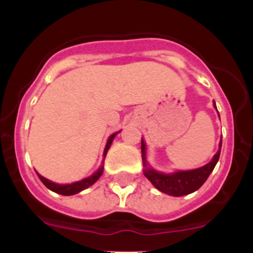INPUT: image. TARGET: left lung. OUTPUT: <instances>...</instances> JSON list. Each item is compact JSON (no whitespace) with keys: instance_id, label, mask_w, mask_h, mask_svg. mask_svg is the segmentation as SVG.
I'll use <instances>...</instances> for the list:
<instances>
[{"instance_id":"left-lung-1","label":"left lung","mask_w":253,"mask_h":253,"mask_svg":"<svg viewBox=\"0 0 253 253\" xmlns=\"http://www.w3.org/2000/svg\"><path fill=\"white\" fill-rule=\"evenodd\" d=\"M220 148H222V140L219 143V151L216 152L213 160L200 169H191V171H177L171 175H166V173H160V172L154 171L151 167L147 166L146 144L142 139V160L143 166H144L143 172H144V176L153 184V186L162 193L169 194L171 196L187 195V194L196 191L199 187H202V185L209 177L219 160Z\"/></svg>"}]
</instances>
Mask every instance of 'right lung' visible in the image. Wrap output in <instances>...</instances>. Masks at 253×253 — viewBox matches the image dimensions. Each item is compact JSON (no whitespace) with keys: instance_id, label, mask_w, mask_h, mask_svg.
<instances>
[{"instance_id":"right-lung-1","label":"right lung","mask_w":253,"mask_h":253,"mask_svg":"<svg viewBox=\"0 0 253 253\" xmlns=\"http://www.w3.org/2000/svg\"><path fill=\"white\" fill-rule=\"evenodd\" d=\"M116 134L118 133H114L113 135L109 138V140H107L106 147H105V151H104V156H106L107 149L110 148L111 143H113V139ZM102 171H104V167H100L99 171L95 172V173H93L92 176H90V177L84 178V180L77 181V182H73V184H68V185L54 184V182H51V181L44 178L43 176H40V175H38V176H39L40 181H42V182H43V184L45 185L49 190H51V191H54V193H57V194H60V195H73V194L80 193V191H82V190L87 189L88 186H91V185L95 184L96 181L100 178V176L102 175Z\"/></svg>"}]
</instances>
